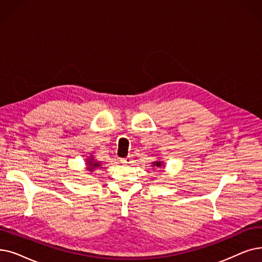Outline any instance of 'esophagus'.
I'll return each mask as SVG.
<instances>
[{
  "instance_id": "34e87169",
  "label": "esophagus",
  "mask_w": 262,
  "mask_h": 262,
  "mask_svg": "<svg viewBox=\"0 0 262 262\" xmlns=\"http://www.w3.org/2000/svg\"><path fill=\"white\" fill-rule=\"evenodd\" d=\"M132 156H127V157H124V158H121V163L122 164H130L132 163Z\"/></svg>"
}]
</instances>
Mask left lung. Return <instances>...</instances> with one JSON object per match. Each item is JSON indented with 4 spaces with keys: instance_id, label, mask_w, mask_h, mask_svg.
<instances>
[{
    "instance_id": "left-lung-1",
    "label": "left lung",
    "mask_w": 262,
    "mask_h": 262,
    "mask_svg": "<svg viewBox=\"0 0 262 262\" xmlns=\"http://www.w3.org/2000/svg\"><path fill=\"white\" fill-rule=\"evenodd\" d=\"M154 166H156V167L162 166V165H161V162H156V163H154Z\"/></svg>"
}]
</instances>
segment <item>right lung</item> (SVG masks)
<instances>
[{
  "label": "right lung",
  "instance_id": "add662e5",
  "mask_svg": "<svg viewBox=\"0 0 262 262\" xmlns=\"http://www.w3.org/2000/svg\"><path fill=\"white\" fill-rule=\"evenodd\" d=\"M88 165H89V171H93V169L95 167H98L99 164L98 163H95L94 159H91V161H88Z\"/></svg>",
  "mask_w": 262,
  "mask_h": 262
}]
</instances>
